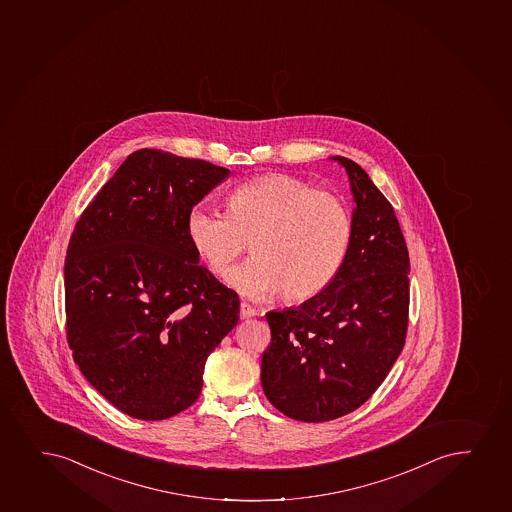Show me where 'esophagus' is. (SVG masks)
Wrapping results in <instances>:
<instances>
[{"label": "esophagus", "instance_id": "esophagus-1", "mask_svg": "<svg viewBox=\"0 0 512 512\" xmlns=\"http://www.w3.org/2000/svg\"><path fill=\"white\" fill-rule=\"evenodd\" d=\"M256 315H258V310H256V308H253L251 305H247V303H240V318H242V320L256 317Z\"/></svg>", "mask_w": 512, "mask_h": 512}]
</instances>
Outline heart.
<instances>
[{"label": "heart", "mask_w": 512, "mask_h": 512, "mask_svg": "<svg viewBox=\"0 0 512 512\" xmlns=\"http://www.w3.org/2000/svg\"><path fill=\"white\" fill-rule=\"evenodd\" d=\"M353 223L337 195L291 175H265L233 188L227 213L197 204L187 237L207 270L223 277L251 242L254 256L228 273L247 298L284 292L292 301L329 287L343 266Z\"/></svg>", "instance_id": "heart-1"}]
</instances>
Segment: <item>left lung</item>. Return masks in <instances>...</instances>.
<instances>
[{
    "mask_svg": "<svg viewBox=\"0 0 512 512\" xmlns=\"http://www.w3.org/2000/svg\"><path fill=\"white\" fill-rule=\"evenodd\" d=\"M350 178L353 233L329 287L298 308L268 311L272 343L261 386L282 414L325 422L374 395L407 337V244L395 209L356 162L334 156Z\"/></svg>",
    "mask_w": 512,
    "mask_h": 512,
    "instance_id": "8db88e82",
    "label": "left lung"
}]
</instances>
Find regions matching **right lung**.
Returning <instances> with one entry per match:
<instances>
[{
    "label": "right lung",
    "mask_w": 512,
    "mask_h": 512,
    "mask_svg": "<svg viewBox=\"0 0 512 512\" xmlns=\"http://www.w3.org/2000/svg\"><path fill=\"white\" fill-rule=\"evenodd\" d=\"M230 171L156 149L128 156L81 214L65 258L74 362L105 400L162 421L199 398L237 294L199 265L187 214Z\"/></svg>",
    "instance_id": "right-lung-1"
}]
</instances>
